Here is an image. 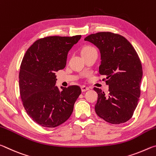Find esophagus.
<instances>
[{"mask_svg": "<svg viewBox=\"0 0 156 156\" xmlns=\"http://www.w3.org/2000/svg\"><path fill=\"white\" fill-rule=\"evenodd\" d=\"M89 89V87H86V86H82L81 87V90H82V92H85V91H88Z\"/></svg>", "mask_w": 156, "mask_h": 156, "instance_id": "esophagus-1", "label": "esophagus"}]
</instances>
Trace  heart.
Returning a JSON list of instances; mask_svg holds the SVG:
<instances>
[{
  "mask_svg": "<svg viewBox=\"0 0 156 156\" xmlns=\"http://www.w3.org/2000/svg\"><path fill=\"white\" fill-rule=\"evenodd\" d=\"M94 50H96V49H95V48H94L93 47H91V46H85V47H83V49H82L81 54H88V53L91 52L92 51H94Z\"/></svg>",
  "mask_w": 156,
  "mask_h": 156,
  "instance_id": "obj_1",
  "label": "heart"
}]
</instances>
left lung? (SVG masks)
Here are the masks:
<instances>
[{"label":"left lung","instance_id":"8db88e82","mask_svg":"<svg viewBox=\"0 0 156 156\" xmlns=\"http://www.w3.org/2000/svg\"><path fill=\"white\" fill-rule=\"evenodd\" d=\"M84 41L94 44L100 53L99 73L106 77L109 93L94 87L98 94L95 111L100 118L112 124L131 119L140 95L142 68L135 49L119 34L98 32Z\"/></svg>","mask_w":156,"mask_h":156}]
</instances>
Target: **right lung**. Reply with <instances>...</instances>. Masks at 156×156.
Segmentation results:
<instances>
[{"label":"right lung","mask_w":156,"mask_h":156,"mask_svg":"<svg viewBox=\"0 0 156 156\" xmlns=\"http://www.w3.org/2000/svg\"><path fill=\"white\" fill-rule=\"evenodd\" d=\"M81 38L49 36L36 41L21 62L19 88L27 114L39 125L56 127L69 119L81 94L78 86H56V72L63 69L67 54Z\"/></svg>","instance_id":"add662e5"}]
</instances>
